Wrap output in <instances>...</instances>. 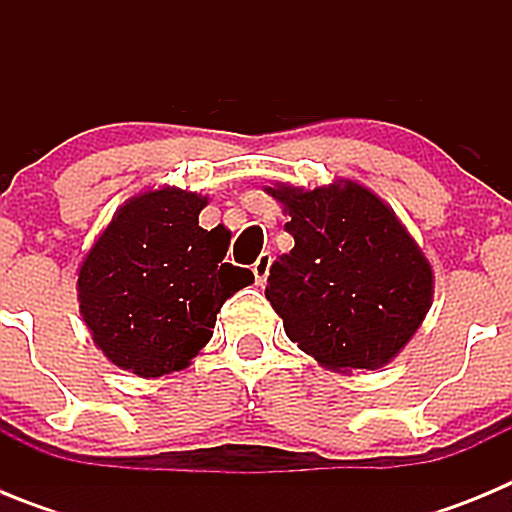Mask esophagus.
<instances>
[{
	"instance_id": "34e87169",
	"label": "esophagus",
	"mask_w": 512,
	"mask_h": 512,
	"mask_svg": "<svg viewBox=\"0 0 512 512\" xmlns=\"http://www.w3.org/2000/svg\"><path fill=\"white\" fill-rule=\"evenodd\" d=\"M271 261H274V256L266 251V253H261L259 259H256V264H253V277H256V282H259V284H264L266 277H269Z\"/></svg>"
}]
</instances>
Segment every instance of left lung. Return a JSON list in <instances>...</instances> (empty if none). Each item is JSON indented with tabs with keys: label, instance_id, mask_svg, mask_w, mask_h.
Masks as SVG:
<instances>
[{
	"label": "left lung",
	"instance_id": "left-lung-1",
	"mask_svg": "<svg viewBox=\"0 0 512 512\" xmlns=\"http://www.w3.org/2000/svg\"><path fill=\"white\" fill-rule=\"evenodd\" d=\"M266 192L292 217L295 248L266 284L287 336L333 372L395 359L431 307L433 271L392 207L348 179Z\"/></svg>",
	"mask_w": 512,
	"mask_h": 512
}]
</instances>
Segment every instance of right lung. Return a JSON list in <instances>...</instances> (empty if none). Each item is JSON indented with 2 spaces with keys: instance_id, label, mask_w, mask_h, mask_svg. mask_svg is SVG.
Instances as JSON below:
<instances>
[{
  "instance_id": "add662e5",
  "label": "right lung",
  "mask_w": 512,
  "mask_h": 512,
  "mask_svg": "<svg viewBox=\"0 0 512 512\" xmlns=\"http://www.w3.org/2000/svg\"><path fill=\"white\" fill-rule=\"evenodd\" d=\"M207 197L176 187L117 210L79 269V307L102 354L138 377L179 372L212 338L217 312L253 282L225 264L230 233L200 228Z\"/></svg>"
}]
</instances>
